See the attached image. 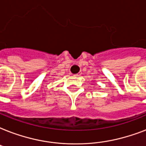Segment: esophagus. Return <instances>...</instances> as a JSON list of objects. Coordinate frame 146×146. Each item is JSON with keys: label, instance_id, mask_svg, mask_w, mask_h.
Returning <instances> with one entry per match:
<instances>
[{"label": "esophagus", "instance_id": "esophagus-1", "mask_svg": "<svg viewBox=\"0 0 146 146\" xmlns=\"http://www.w3.org/2000/svg\"><path fill=\"white\" fill-rule=\"evenodd\" d=\"M80 74H81V73H77V74H75V75H74V76H80Z\"/></svg>", "mask_w": 146, "mask_h": 146}]
</instances>
